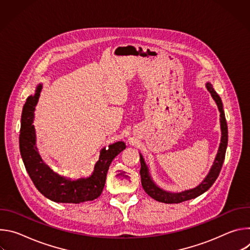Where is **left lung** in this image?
I'll return each mask as SVG.
<instances>
[{
	"mask_svg": "<svg viewBox=\"0 0 250 250\" xmlns=\"http://www.w3.org/2000/svg\"><path fill=\"white\" fill-rule=\"evenodd\" d=\"M206 87L208 89V91L210 93V96L212 97V99L215 100L219 111L221 113L220 117V122H221V129H222V137H221V144H220V147L217 153V156L215 158V161H213V164L208 172V174L206 176V178L204 179V181H202V183H200L197 187L190 189V190H186V191H182L179 193H172V192H168L165 191L161 188H159L152 180V178L149 174V170L147 165L145 162L144 157L139 153L140 156V177H141V185L144 187V190L146 191V193L150 196L152 199L161 202V203H165V204H179L182 203L184 201H188L191 199H195L197 197H199L200 195L204 194L206 191H208L211 185L215 183V181L217 180V178L221 172L224 160H225V156H226V150H227V146H228V125H227V121H226V117H225V112L223 109V103L222 100L220 98V96L217 94V92L213 90L212 85L210 83H207Z\"/></svg>",
	"mask_w": 250,
	"mask_h": 250,
	"instance_id": "left-lung-1",
	"label": "left lung"
}]
</instances>
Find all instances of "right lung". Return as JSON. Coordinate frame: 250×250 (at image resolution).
Segmentation results:
<instances>
[{
    "label": "right lung",
    "mask_w": 250,
    "mask_h": 250,
    "mask_svg": "<svg viewBox=\"0 0 250 250\" xmlns=\"http://www.w3.org/2000/svg\"><path fill=\"white\" fill-rule=\"evenodd\" d=\"M42 89L41 84L37 87L34 95L26 99L22 109L20 150L25 169L37 189L53 202L80 204L93 201L102 194L109 167L114 158L126 147L125 142L118 141L109 146V148H103L93 173L87 178L71 180L58 175L43 162L35 146L37 136L32 123Z\"/></svg>",
    "instance_id": "obj_1"
}]
</instances>
